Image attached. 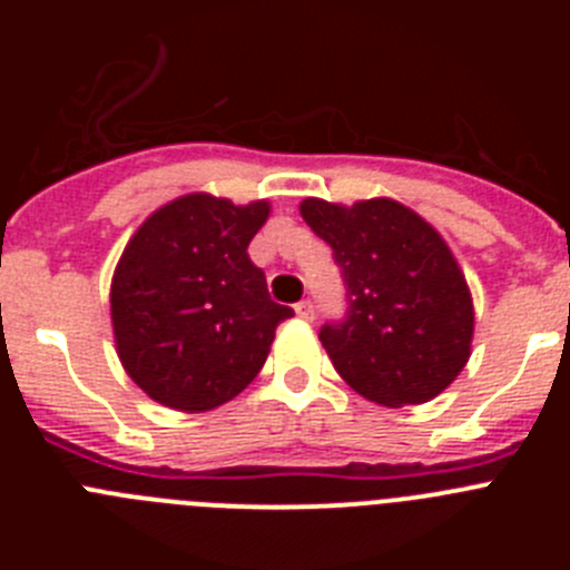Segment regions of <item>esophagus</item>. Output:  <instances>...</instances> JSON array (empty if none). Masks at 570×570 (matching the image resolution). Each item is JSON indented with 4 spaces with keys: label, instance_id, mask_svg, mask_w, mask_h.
I'll return each mask as SVG.
<instances>
[{
    "label": "esophagus",
    "instance_id": "34e87169",
    "mask_svg": "<svg viewBox=\"0 0 570 570\" xmlns=\"http://www.w3.org/2000/svg\"><path fill=\"white\" fill-rule=\"evenodd\" d=\"M296 316H299V320H305V322L314 320V316H316L314 302H311V299H302L299 305H296Z\"/></svg>",
    "mask_w": 570,
    "mask_h": 570
}]
</instances>
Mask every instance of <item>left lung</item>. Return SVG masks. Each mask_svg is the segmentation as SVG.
Instances as JSON below:
<instances>
[{
    "label": "left lung",
    "mask_w": 570,
    "mask_h": 570,
    "mask_svg": "<svg viewBox=\"0 0 570 570\" xmlns=\"http://www.w3.org/2000/svg\"><path fill=\"white\" fill-rule=\"evenodd\" d=\"M302 219L334 248L347 314L322 325L336 374L376 405L434 400L471 356L473 302L436 228L396 199H305Z\"/></svg>",
    "instance_id": "left-lung-1"
}]
</instances>
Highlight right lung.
<instances>
[{
  "label": "right lung",
  "mask_w": 570,
  "mask_h": 570,
  "mask_svg": "<svg viewBox=\"0 0 570 570\" xmlns=\"http://www.w3.org/2000/svg\"><path fill=\"white\" fill-rule=\"evenodd\" d=\"M268 214L265 199L188 194L125 245L110 282L116 354L159 405L199 414L234 400L268 360L276 325L294 316L248 256Z\"/></svg>",
  "instance_id": "right-lung-1"
}]
</instances>
